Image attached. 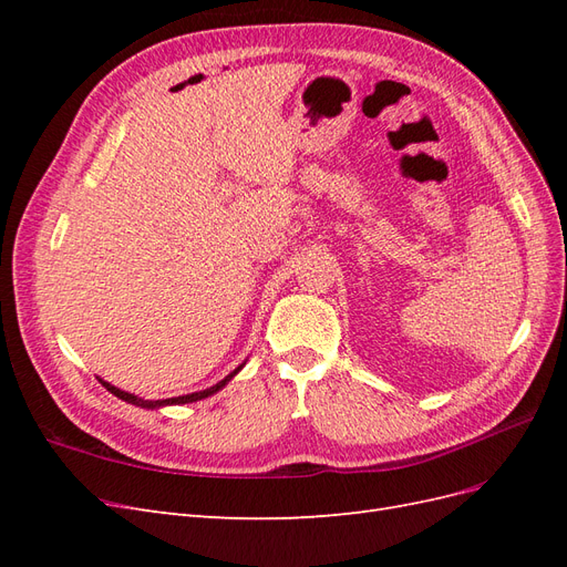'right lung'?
<instances>
[{
	"label": "right lung",
	"instance_id": "right-lung-1",
	"mask_svg": "<svg viewBox=\"0 0 567 567\" xmlns=\"http://www.w3.org/2000/svg\"><path fill=\"white\" fill-rule=\"evenodd\" d=\"M244 369V364L238 367V369H234L227 379H221L217 385H213V388H208V390H200V392H192V394H182V398H169V400H142V398H136V394H132V392H125V390H120V388H115V385H111V383H106L104 379H99V383L104 385L109 392H113L115 398H120V400H125V402H130V404H134V406H142V409H161V406H167V404H188V402H198V400H205V398H210V394H215L217 390H221L225 388L234 375Z\"/></svg>",
	"mask_w": 567,
	"mask_h": 567
}]
</instances>
